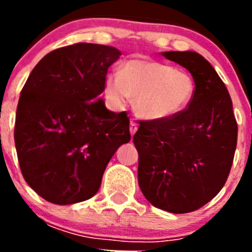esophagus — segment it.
<instances>
[{
  "mask_svg": "<svg viewBox=\"0 0 252 252\" xmlns=\"http://www.w3.org/2000/svg\"><path fill=\"white\" fill-rule=\"evenodd\" d=\"M137 131V124L135 121H131L130 122V132H131V136L135 135V132Z\"/></svg>",
  "mask_w": 252,
  "mask_h": 252,
  "instance_id": "obj_1",
  "label": "esophagus"
}]
</instances>
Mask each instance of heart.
<instances>
[{
	"mask_svg": "<svg viewBox=\"0 0 252 252\" xmlns=\"http://www.w3.org/2000/svg\"><path fill=\"white\" fill-rule=\"evenodd\" d=\"M195 93L193 77L157 60L130 59L119 66L117 75L104 81V94L116 107L135 99L137 115L149 121L173 119L183 112Z\"/></svg>",
	"mask_w": 252,
	"mask_h": 252,
	"instance_id": "1",
	"label": "heart"
}]
</instances>
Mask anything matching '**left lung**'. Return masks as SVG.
Returning a JSON list of instances; mask_svg holds the SVG:
<instances>
[{
    "label": "left lung",
    "mask_w": 252,
    "mask_h": 252,
    "mask_svg": "<svg viewBox=\"0 0 252 252\" xmlns=\"http://www.w3.org/2000/svg\"><path fill=\"white\" fill-rule=\"evenodd\" d=\"M195 83L192 102L178 116L141 121L133 135L137 179L157 208L188 213L215 198L226 183L237 144V124L226 86L195 51H164Z\"/></svg>",
    "instance_id": "1"
}]
</instances>
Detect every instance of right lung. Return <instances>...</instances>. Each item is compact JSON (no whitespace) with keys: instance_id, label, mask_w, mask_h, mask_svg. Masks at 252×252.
<instances>
[{"instance_id":"1","label":"right lung","mask_w":252,"mask_h":252,"mask_svg":"<svg viewBox=\"0 0 252 252\" xmlns=\"http://www.w3.org/2000/svg\"><path fill=\"white\" fill-rule=\"evenodd\" d=\"M121 51L78 43L46 54L20 94L15 146L26 183L45 201L73 204L98 192L107 164L130 141L126 112L99 94Z\"/></svg>"}]
</instances>
